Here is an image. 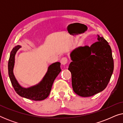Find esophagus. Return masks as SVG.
<instances>
[{
	"label": "esophagus",
	"instance_id": "obj_1",
	"mask_svg": "<svg viewBox=\"0 0 123 123\" xmlns=\"http://www.w3.org/2000/svg\"><path fill=\"white\" fill-rule=\"evenodd\" d=\"M68 62V59L66 57H64V58H62L60 60V63L62 65H65Z\"/></svg>",
	"mask_w": 123,
	"mask_h": 123
}]
</instances>
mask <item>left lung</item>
<instances>
[{
    "label": "left lung",
    "mask_w": 123,
    "mask_h": 123,
    "mask_svg": "<svg viewBox=\"0 0 123 123\" xmlns=\"http://www.w3.org/2000/svg\"><path fill=\"white\" fill-rule=\"evenodd\" d=\"M97 40L91 46H80L70 54L72 62L68 70L72 74V87L80 96H92L105 90L113 73L110 46L98 35Z\"/></svg>",
    "instance_id": "1"
}]
</instances>
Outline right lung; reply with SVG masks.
I'll list each match as a JSON object with an SVG mask.
<instances>
[{"label":"right lung","mask_w":123,"mask_h":123,"mask_svg":"<svg viewBox=\"0 0 123 123\" xmlns=\"http://www.w3.org/2000/svg\"><path fill=\"white\" fill-rule=\"evenodd\" d=\"M21 48L17 45L11 52L8 62V74L14 90L20 96L34 101L45 100L49 95L52 86L55 79L61 72L60 63L55 62L48 67V71L39 83L28 88H25L20 85L13 73L15 63V55L17 51Z\"/></svg>","instance_id":"obj_1"}]
</instances>
